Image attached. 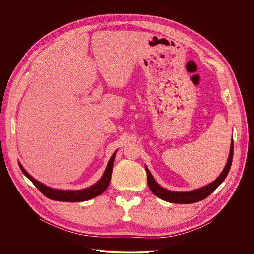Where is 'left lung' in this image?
I'll use <instances>...</instances> for the list:
<instances>
[{
	"mask_svg": "<svg viewBox=\"0 0 254 254\" xmlns=\"http://www.w3.org/2000/svg\"><path fill=\"white\" fill-rule=\"evenodd\" d=\"M232 158H233V141H231V147H230V154H229V158L227 161V164L223 170V172L220 174V176L217 178L214 182H212L211 184L200 188L198 190H194L191 192H173V191H169L167 189L162 188L154 179V177L152 176L151 172L149 171V169L146 167V171H147V175H148V185L151 189V191L158 196L159 198L167 201V202H171V203H176V204H191V203H196L199 202L201 200H204L205 198H207L211 193H213L216 188L218 187L223 181L225 180V178L227 177L229 170L231 168V164H232Z\"/></svg>",
	"mask_w": 254,
	"mask_h": 254,
	"instance_id": "1",
	"label": "left lung"
}]
</instances>
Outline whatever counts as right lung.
I'll return each instance as SVG.
<instances>
[{
  "instance_id": "1",
  "label": "right lung",
  "mask_w": 254,
  "mask_h": 254,
  "mask_svg": "<svg viewBox=\"0 0 254 254\" xmlns=\"http://www.w3.org/2000/svg\"><path fill=\"white\" fill-rule=\"evenodd\" d=\"M115 157H116V153H114V155L112 156L110 161H108V164L103 173V176L101 177V179L96 184H94L93 186H91L89 188H86L83 190H76V191H74V190H57V189L49 188V187L45 186L44 184L38 182V181L35 180L33 177H31L25 171V169L22 167L21 164H19V167L22 170L23 174L36 186V188H37L47 198H49L51 200H55V201H62V202H82V201L92 199L96 196H99L106 190L108 184H110V182H111V179H112V172H113Z\"/></svg>"
}]
</instances>
